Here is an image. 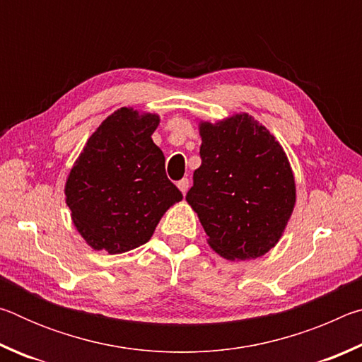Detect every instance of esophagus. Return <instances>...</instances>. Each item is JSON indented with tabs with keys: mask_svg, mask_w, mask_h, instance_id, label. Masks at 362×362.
Returning <instances> with one entry per match:
<instances>
[{
	"mask_svg": "<svg viewBox=\"0 0 362 362\" xmlns=\"http://www.w3.org/2000/svg\"><path fill=\"white\" fill-rule=\"evenodd\" d=\"M177 187H179L180 192H182L183 194H185V193L188 192V187H189V182H188V179H182V180L177 182Z\"/></svg>",
	"mask_w": 362,
	"mask_h": 362,
	"instance_id": "obj_1",
	"label": "esophagus"
}]
</instances>
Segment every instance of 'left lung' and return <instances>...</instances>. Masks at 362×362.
<instances>
[{"label":"left lung","mask_w":362,"mask_h":362,"mask_svg":"<svg viewBox=\"0 0 362 362\" xmlns=\"http://www.w3.org/2000/svg\"><path fill=\"white\" fill-rule=\"evenodd\" d=\"M199 155L187 203L212 250L231 262L276 246L297 201L296 177L276 137L249 113L199 121Z\"/></svg>","instance_id":"8db88e82"}]
</instances>
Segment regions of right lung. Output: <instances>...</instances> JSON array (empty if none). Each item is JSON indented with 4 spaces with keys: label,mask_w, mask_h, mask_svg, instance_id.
<instances>
[{
    "label": "right lung",
    "mask_w": 362,
    "mask_h": 362,
    "mask_svg": "<svg viewBox=\"0 0 362 362\" xmlns=\"http://www.w3.org/2000/svg\"><path fill=\"white\" fill-rule=\"evenodd\" d=\"M159 115L121 107L88 139L65 182L71 222L94 250L122 254L142 246L182 193L168 179L151 134Z\"/></svg>",
    "instance_id": "obj_1"
}]
</instances>
